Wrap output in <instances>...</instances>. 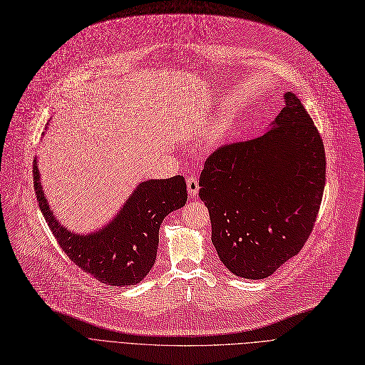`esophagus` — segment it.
Masks as SVG:
<instances>
[{
  "instance_id": "obj_1",
  "label": "esophagus",
  "mask_w": 365,
  "mask_h": 365,
  "mask_svg": "<svg viewBox=\"0 0 365 365\" xmlns=\"http://www.w3.org/2000/svg\"><path fill=\"white\" fill-rule=\"evenodd\" d=\"M187 192L190 197H197L198 195V190H200V183H198V179L195 176H189L187 178Z\"/></svg>"
}]
</instances>
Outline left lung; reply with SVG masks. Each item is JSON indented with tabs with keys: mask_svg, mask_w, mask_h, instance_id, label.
I'll use <instances>...</instances> for the list:
<instances>
[{
	"mask_svg": "<svg viewBox=\"0 0 365 365\" xmlns=\"http://www.w3.org/2000/svg\"><path fill=\"white\" fill-rule=\"evenodd\" d=\"M325 164L321 134L293 93L284 94L272 128L205 160L200 198L229 271L263 279L302 250L319 212Z\"/></svg>",
	"mask_w": 365,
	"mask_h": 365,
	"instance_id": "obj_1",
	"label": "left lung"
}]
</instances>
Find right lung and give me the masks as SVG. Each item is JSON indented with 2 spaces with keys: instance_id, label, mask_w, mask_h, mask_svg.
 <instances>
[{
  "instance_id": "right-lung-1",
  "label": "right lung",
  "mask_w": 365,
  "mask_h": 365,
  "mask_svg": "<svg viewBox=\"0 0 365 365\" xmlns=\"http://www.w3.org/2000/svg\"><path fill=\"white\" fill-rule=\"evenodd\" d=\"M34 187L43 216L65 255L84 272L113 287L134 285L149 274L157 259L160 225L187 200L183 176L143 182L112 223L83 237L69 232L54 219L40 185L36 160Z\"/></svg>"
}]
</instances>
